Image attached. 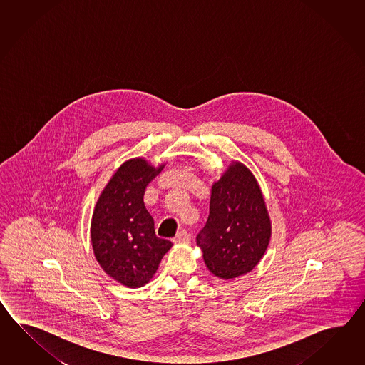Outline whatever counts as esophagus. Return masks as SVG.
I'll return each mask as SVG.
<instances>
[{
    "instance_id": "1",
    "label": "esophagus",
    "mask_w": 365,
    "mask_h": 365,
    "mask_svg": "<svg viewBox=\"0 0 365 365\" xmlns=\"http://www.w3.org/2000/svg\"><path fill=\"white\" fill-rule=\"evenodd\" d=\"M175 242H178V244H186V242H189L190 241V235L186 232L185 230H182V231H180L176 235V237H175Z\"/></svg>"
}]
</instances>
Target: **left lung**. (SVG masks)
I'll list each match as a JSON object with an SVG mask.
<instances>
[{"label":"left lung","instance_id":"8db88e82","mask_svg":"<svg viewBox=\"0 0 365 365\" xmlns=\"http://www.w3.org/2000/svg\"><path fill=\"white\" fill-rule=\"evenodd\" d=\"M272 237L264 194L245 164L231 162L211 186L206 225L197 245L210 272L220 279L248 274L262 259Z\"/></svg>","mask_w":365,"mask_h":365}]
</instances>
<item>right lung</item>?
<instances>
[{
    "instance_id": "right-lung-1",
    "label": "right lung",
    "mask_w": 365,
    "mask_h": 365,
    "mask_svg": "<svg viewBox=\"0 0 365 365\" xmlns=\"http://www.w3.org/2000/svg\"><path fill=\"white\" fill-rule=\"evenodd\" d=\"M164 165L154 167L145 158L126 160L93 207V256L106 274L125 287L148 284L172 247L171 241L156 237L154 220L143 202L146 186Z\"/></svg>"
}]
</instances>
